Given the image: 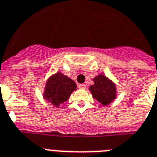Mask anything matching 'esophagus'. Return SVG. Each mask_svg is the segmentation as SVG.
Listing matches in <instances>:
<instances>
[{"instance_id":"obj_1","label":"esophagus","mask_w":157,"mask_h":157,"mask_svg":"<svg viewBox=\"0 0 157 157\" xmlns=\"http://www.w3.org/2000/svg\"><path fill=\"white\" fill-rule=\"evenodd\" d=\"M85 87H86V85H85V84H80V85H78V88L80 90H85Z\"/></svg>"}]
</instances>
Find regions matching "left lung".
<instances>
[{
  "label": "left lung",
  "mask_w": 157,
  "mask_h": 157,
  "mask_svg": "<svg viewBox=\"0 0 157 157\" xmlns=\"http://www.w3.org/2000/svg\"><path fill=\"white\" fill-rule=\"evenodd\" d=\"M94 85L90 87L92 95L103 105H108L115 98L116 87L107 77L99 75L94 79Z\"/></svg>",
  "instance_id": "left-lung-1"
}]
</instances>
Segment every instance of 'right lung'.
Returning <instances> with one entry per match:
<instances>
[{
  "instance_id": "add662e5",
  "label": "right lung",
  "mask_w": 157,
  "mask_h": 157,
  "mask_svg": "<svg viewBox=\"0 0 157 157\" xmlns=\"http://www.w3.org/2000/svg\"><path fill=\"white\" fill-rule=\"evenodd\" d=\"M74 90H76V83L60 72H57L47 82L43 96L53 105L59 106L69 98Z\"/></svg>"
}]
</instances>
